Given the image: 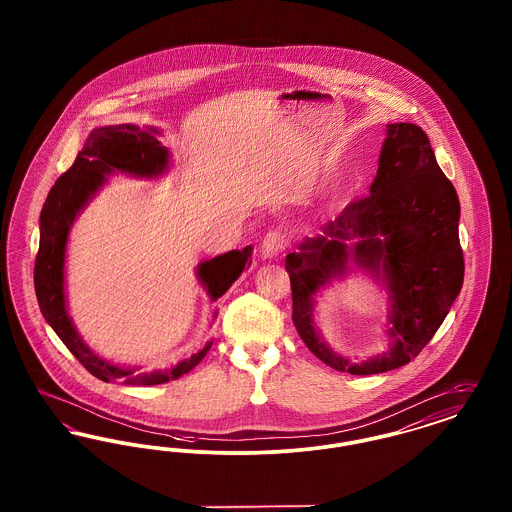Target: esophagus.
<instances>
[{
    "instance_id": "34e87169",
    "label": "esophagus",
    "mask_w": 512,
    "mask_h": 512,
    "mask_svg": "<svg viewBox=\"0 0 512 512\" xmlns=\"http://www.w3.org/2000/svg\"><path fill=\"white\" fill-rule=\"evenodd\" d=\"M288 247V238L282 230H268L263 238V244H261V251H263V257H276L280 255L284 249Z\"/></svg>"
}]
</instances>
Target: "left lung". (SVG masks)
Listing matches in <instances>:
<instances>
[{"mask_svg": "<svg viewBox=\"0 0 512 512\" xmlns=\"http://www.w3.org/2000/svg\"><path fill=\"white\" fill-rule=\"evenodd\" d=\"M459 217V197L439 169L428 134L411 122L390 124L370 194L351 201L324 228V236L307 240L286 257L293 324L311 353L357 376L411 363L434 338L463 288ZM349 237L360 242L343 245ZM349 260L382 273L392 293L394 345L361 366L330 352L312 322V295L342 273Z\"/></svg>", "mask_w": 512, "mask_h": 512, "instance_id": "1", "label": "left lung"}]
</instances>
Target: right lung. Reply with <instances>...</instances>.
<instances>
[{"label": "right lung", "instance_id": "add662e5", "mask_svg": "<svg viewBox=\"0 0 512 512\" xmlns=\"http://www.w3.org/2000/svg\"><path fill=\"white\" fill-rule=\"evenodd\" d=\"M167 159L169 151L155 138L153 128L142 130L134 124L96 128L90 134L84 149L76 155L73 167L63 172L49 190L40 213V247L34 263V290L40 311L48 320L49 326L55 330V334L78 359V363L103 382L146 386L165 384L190 372L211 347V343H207L199 353L174 366L169 372L138 376L136 368L111 365L96 353H92L76 334L65 307V247L76 213L98 192L99 186L105 180V174L122 171L136 176H155L165 171ZM251 251L253 247L247 245L242 251H228L197 267L199 280L205 284L207 292L215 301L228 292V288L238 280L242 270L251 265Z\"/></svg>", "mask_w": 512, "mask_h": 512}]
</instances>
